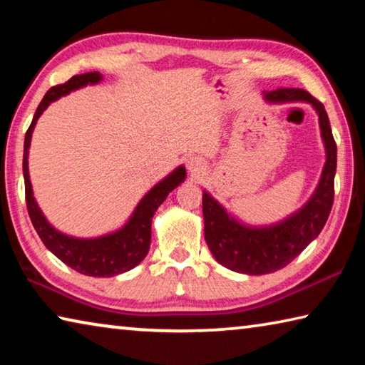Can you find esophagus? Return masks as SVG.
I'll return each instance as SVG.
<instances>
[{
    "instance_id": "esophagus-1",
    "label": "esophagus",
    "mask_w": 365,
    "mask_h": 365,
    "mask_svg": "<svg viewBox=\"0 0 365 365\" xmlns=\"http://www.w3.org/2000/svg\"><path fill=\"white\" fill-rule=\"evenodd\" d=\"M187 168H188L190 172L196 174V172H200L202 168H205V163H202L201 158H190L188 163H187Z\"/></svg>"
}]
</instances>
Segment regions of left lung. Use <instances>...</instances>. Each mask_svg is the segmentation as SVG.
<instances>
[{"mask_svg": "<svg viewBox=\"0 0 365 365\" xmlns=\"http://www.w3.org/2000/svg\"><path fill=\"white\" fill-rule=\"evenodd\" d=\"M267 103H309L319 114L320 135L325 146V165L316 191L304 206L279 224L267 227L245 225L205 191L202 215L205 238L215 261L238 274L264 275L280 270L319 237L329 219L335 196L336 143L324 104L301 88L265 91Z\"/></svg>", "mask_w": 365, "mask_h": 365, "instance_id": "obj_1", "label": "left lung"}]
</instances>
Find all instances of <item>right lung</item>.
Here are the masks:
<instances>
[{
	"mask_svg": "<svg viewBox=\"0 0 365 365\" xmlns=\"http://www.w3.org/2000/svg\"><path fill=\"white\" fill-rule=\"evenodd\" d=\"M100 72H86L82 76H73L66 83L51 86L48 93L43 96L41 103L36 108L34 120L30 123L24 141V180H26V201L30 220L36 233L41 238L43 245L61 259L66 265L83 275L90 277H114L133 269L146 257L151 245V220L156 209L163 205L172 190L180 185L187 170L183 165L177 168L164 180L148 191L143 200L135 207L133 214L120 230L103 235L98 238H76L56 230L43 215L41 209L36 205L32 183L29 177V148L35 123L49 104L59 100L61 96L69 95L71 91L82 88L85 85H95L101 82Z\"/></svg>",
	"mask_w": 365,
	"mask_h": 365,
	"instance_id": "add662e5",
	"label": "right lung"
}]
</instances>
